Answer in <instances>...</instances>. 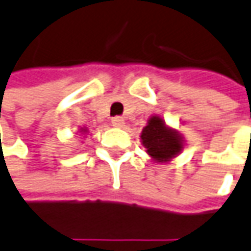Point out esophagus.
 <instances>
[{"label":"esophagus","mask_w":251,"mask_h":251,"mask_svg":"<svg viewBox=\"0 0 251 251\" xmlns=\"http://www.w3.org/2000/svg\"><path fill=\"white\" fill-rule=\"evenodd\" d=\"M112 124H113V127L122 128L126 123H124V119H123V117H120V116H116V117H113V119H112Z\"/></svg>","instance_id":"34e87169"}]
</instances>
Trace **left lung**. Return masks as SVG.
I'll use <instances>...</instances> for the list:
<instances>
[{
	"label": "left lung",
	"mask_w": 251,
	"mask_h": 251,
	"mask_svg": "<svg viewBox=\"0 0 251 251\" xmlns=\"http://www.w3.org/2000/svg\"><path fill=\"white\" fill-rule=\"evenodd\" d=\"M141 141L148 154L157 162H168L183 150V138L169 128L160 116H151L142 129Z\"/></svg>",
	"instance_id": "left-lung-1"
}]
</instances>
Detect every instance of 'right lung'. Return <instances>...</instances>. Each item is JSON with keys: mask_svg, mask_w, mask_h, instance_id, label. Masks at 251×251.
<instances>
[{"mask_svg": "<svg viewBox=\"0 0 251 251\" xmlns=\"http://www.w3.org/2000/svg\"><path fill=\"white\" fill-rule=\"evenodd\" d=\"M80 132H82V134L83 132H87V128H80Z\"/></svg>", "mask_w": 251, "mask_h": 251, "instance_id": "right-lung-1", "label": "right lung"}]
</instances>
